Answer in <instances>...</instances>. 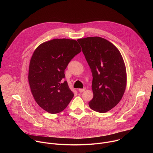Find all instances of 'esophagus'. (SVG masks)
Segmentation results:
<instances>
[{"instance_id":"esophagus-1","label":"esophagus","mask_w":153,"mask_h":153,"mask_svg":"<svg viewBox=\"0 0 153 153\" xmlns=\"http://www.w3.org/2000/svg\"><path fill=\"white\" fill-rule=\"evenodd\" d=\"M85 90V88H82V89H79V91L80 92V93H82V92H83Z\"/></svg>"}]
</instances>
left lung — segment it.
Wrapping results in <instances>:
<instances>
[{
	"label": "left lung",
	"instance_id": "left-lung-1",
	"mask_svg": "<svg viewBox=\"0 0 153 153\" xmlns=\"http://www.w3.org/2000/svg\"><path fill=\"white\" fill-rule=\"evenodd\" d=\"M93 75V110L105 113L116 106L126 88L125 65L119 50L107 40L90 37L77 40Z\"/></svg>",
	"mask_w": 153,
	"mask_h": 153
}]
</instances>
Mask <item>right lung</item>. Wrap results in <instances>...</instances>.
Segmentation results:
<instances>
[{
    "label": "right lung",
    "mask_w": 153,
    "mask_h": 153,
    "mask_svg": "<svg viewBox=\"0 0 153 153\" xmlns=\"http://www.w3.org/2000/svg\"><path fill=\"white\" fill-rule=\"evenodd\" d=\"M81 51L75 40L55 39L42 43L34 51L28 81L36 102L45 111L59 113L73 99L74 94L64 81L65 70Z\"/></svg>",
    "instance_id": "right-lung-1"
}]
</instances>
